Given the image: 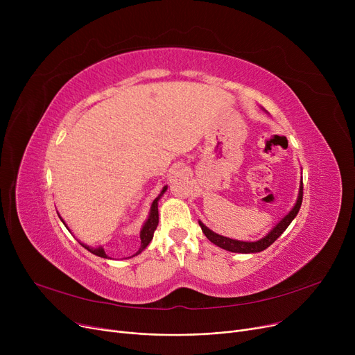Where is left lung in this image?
I'll use <instances>...</instances> for the list:
<instances>
[{
  "label": "left lung",
  "mask_w": 355,
  "mask_h": 355,
  "mask_svg": "<svg viewBox=\"0 0 355 355\" xmlns=\"http://www.w3.org/2000/svg\"><path fill=\"white\" fill-rule=\"evenodd\" d=\"M302 191H304V185H302V180H301L300 193H297V198H296V202L292 207V210L281 221H279L276 226H273V229L266 236H263L262 239H259L256 241H243V240L229 239V237L214 233L206 225H202L201 221H198V225H200L202 233L206 234V237L211 241V243H214L216 246H218L221 249H225L227 252H233V253H259V252L268 249L273 243V241L288 229V226L291 225L292 220L296 217L297 211H300V209H301L302 196H304Z\"/></svg>",
  "instance_id": "obj_1"
}]
</instances>
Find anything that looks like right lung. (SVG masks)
<instances>
[{
    "instance_id": "obj_1",
    "label": "right lung",
    "mask_w": 355,
    "mask_h": 355,
    "mask_svg": "<svg viewBox=\"0 0 355 355\" xmlns=\"http://www.w3.org/2000/svg\"><path fill=\"white\" fill-rule=\"evenodd\" d=\"M166 189H168V187L165 185V187L162 189V191L158 194V197L153 201L151 210H149V216H148V218L145 220L144 226H142V229H141V233H139V237H141V248H139V250H138L135 254H132L130 257H134V256L139 254L142 250L146 249V246H148L149 243H151V240H153V237H154V232H155V229H157V226H158V201H159V198L162 197V194L166 191ZM58 214H59V213H58ZM59 217H60V216H59ZM60 220L63 221V225L66 226L64 220H63L62 217H60ZM66 227H67V226H66ZM67 229H69V227H67ZM80 245H82L85 249H87L90 253H93V254H96V256L103 257V259H109L102 246H99V248H90V246L82 243V241H80Z\"/></svg>"
}]
</instances>
